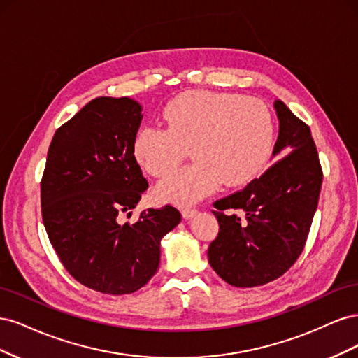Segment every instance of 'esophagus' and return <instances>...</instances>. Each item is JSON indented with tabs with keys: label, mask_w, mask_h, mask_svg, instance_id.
Returning a JSON list of instances; mask_svg holds the SVG:
<instances>
[{
	"label": "esophagus",
	"mask_w": 358,
	"mask_h": 358,
	"mask_svg": "<svg viewBox=\"0 0 358 358\" xmlns=\"http://www.w3.org/2000/svg\"><path fill=\"white\" fill-rule=\"evenodd\" d=\"M197 212H199V210L194 209V208H185V209L182 210V216H183V218H185V220H188V218H192V216L196 215Z\"/></svg>",
	"instance_id": "esophagus-1"
}]
</instances>
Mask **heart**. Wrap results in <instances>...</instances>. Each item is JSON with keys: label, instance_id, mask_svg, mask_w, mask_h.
Segmentation results:
<instances>
[{"label": "heart", "instance_id": "heart-1", "mask_svg": "<svg viewBox=\"0 0 358 358\" xmlns=\"http://www.w3.org/2000/svg\"><path fill=\"white\" fill-rule=\"evenodd\" d=\"M164 128L145 127L133 140L138 166L162 178L189 149L196 161L171 173L155 188L159 201L191 204L221 185L241 187L263 170L273 143V117L257 99L237 94L189 91L162 112Z\"/></svg>", "mask_w": 358, "mask_h": 358}]
</instances>
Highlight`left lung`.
Masks as SVG:
<instances>
[{
  "label": "left lung",
  "mask_w": 358,
  "mask_h": 358,
  "mask_svg": "<svg viewBox=\"0 0 358 358\" xmlns=\"http://www.w3.org/2000/svg\"><path fill=\"white\" fill-rule=\"evenodd\" d=\"M275 109L279 136L273 155L284 157L243 189L213 203L220 231L209 245V263L239 288L272 282L296 263L320 199L322 169L310 129L280 100Z\"/></svg>",
  "instance_id": "8db88e82"
}]
</instances>
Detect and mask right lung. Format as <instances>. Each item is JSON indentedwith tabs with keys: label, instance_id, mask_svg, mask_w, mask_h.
Returning <instances> with one entry per match:
<instances>
[{
	"label": "right lung",
	"instance_id": "add662e5",
	"mask_svg": "<svg viewBox=\"0 0 358 358\" xmlns=\"http://www.w3.org/2000/svg\"><path fill=\"white\" fill-rule=\"evenodd\" d=\"M142 107L99 96L53 136L41 178V216L62 266L82 285L131 294L159 266V243L180 222L167 204L131 216L148 180L133 154Z\"/></svg>",
	"mask_w": 358,
	"mask_h": 358
}]
</instances>
